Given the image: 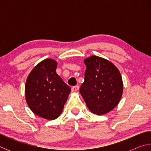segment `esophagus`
<instances>
[{"instance_id":"obj_1","label":"esophagus","mask_w":151,"mask_h":151,"mask_svg":"<svg viewBox=\"0 0 151 151\" xmlns=\"http://www.w3.org/2000/svg\"><path fill=\"white\" fill-rule=\"evenodd\" d=\"M78 89H79V86L78 85L74 86L72 87V91L73 92H76V91H77Z\"/></svg>"}]
</instances>
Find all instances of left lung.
Returning a JSON list of instances; mask_svg holds the SVG:
<instances>
[{"label":"left lung","instance_id":"obj_1","mask_svg":"<svg viewBox=\"0 0 151 151\" xmlns=\"http://www.w3.org/2000/svg\"><path fill=\"white\" fill-rule=\"evenodd\" d=\"M85 63V81L80 87V93L94 114L107 113L118 104L122 96L121 73L112 63L97 56L86 58Z\"/></svg>","mask_w":151,"mask_h":151}]
</instances>
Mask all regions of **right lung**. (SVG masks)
I'll list each match as a JSON object with an SVG mask.
<instances>
[{"mask_svg":"<svg viewBox=\"0 0 151 151\" xmlns=\"http://www.w3.org/2000/svg\"><path fill=\"white\" fill-rule=\"evenodd\" d=\"M57 65L50 58L41 61L29 74L25 85L30 109L37 115L48 120L60 115L71 91L57 75Z\"/></svg>","mask_w":151,"mask_h":151,"instance_id":"1","label":"right lung"}]
</instances>
